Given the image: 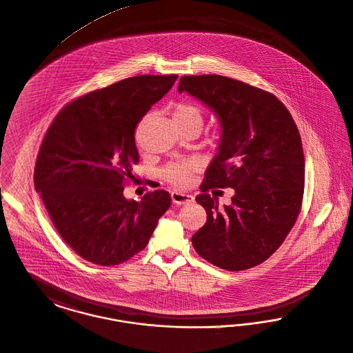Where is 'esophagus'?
Returning a JSON list of instances; mask_svg holds the SVG:
<instances>
[{"mask_svg": "<svg viewBox=\"0 0 353 353\" xmlns=\"http://www.w3.org/2000/svg\"><path fill=\"white\" fill-rule=\"evenodd\" d=\"M170 196H172V201L177 205H185L194 200V197L192 194H188V193L180 192V190H173Z\"/></svg>", "mask_w": 353, "mask_h": 353, "instance_id": "1", "label": "esophagus"}]
</instances>
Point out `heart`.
<instances>
[{
  "instance_id": "obj_1",
  "label": "heart",
  "mask_w": 353,
  "mask_h": 353,
  "mask_svg": "<svg viewBox=\"0 0 353 353\" xmlns=\"http://www.w3.org/2000/svg\"><path fill=\"white\" fill-rule=\"evenodd\" d=\"M173 121L177 126L203 124V109L192 101H180L173 106ZM199 169L196 160H180L170 163L163 169V176L166 181L176 187H187L192 180L193 173Z\"/></svg>"
}]
</instances>
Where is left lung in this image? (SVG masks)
Here are the masks:
<instances>
[{
  "instance_id": "8db88e82",
  "label": "left lung",
  "mask_w": 353,
  "mask_h": 353,
  "mask_svg": "<svg viewBox=\"0 0 353 353\" xmlns=\"http://www.w3.org/2000/svg\"><path fill=\"white\" fill-rule=\"evenodd\" d=\"M179 92L208 105L221 125L219 152L196 201L207 223L192 236L210 264L244 270L280 248L301 210L305 161L299 129L274 94L219 74L183 76ZM232 187V205L221 211L208 190Z\"/></svg>"
}]
</instances>
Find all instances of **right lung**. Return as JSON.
<instances>
[{
  "mask_svg": "<svg viewBox=\"0 0 353 353\" xmlns=\"http://www.w3.org/2000/svg\"><path fill=\"white\" fill-rule=\"evenodd\" d=\"M177 74H141L65 105L42 140L34 187L63 241L96 265L121 264L145 248L170 207L164 189L141 201L124 187L139 164L134 129Z\"/></svg>",
  "mask_w": 353,
  "mask_h": 353,
  "instance_id": "right-lung-1",
  "label": "right lung"
}]
</instances>
